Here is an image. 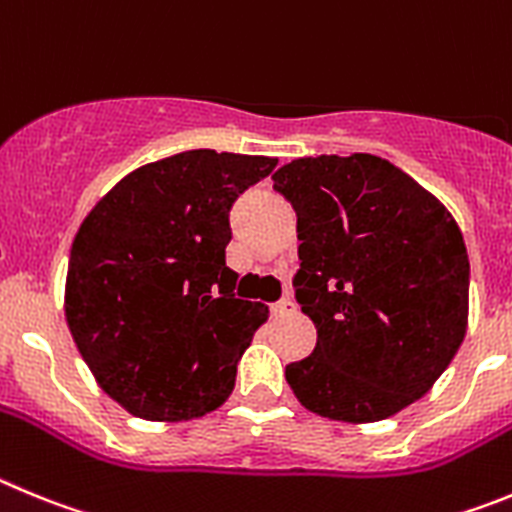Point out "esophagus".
<instances>
[{
    "label": "esophagus",
    "instance_id": "1",
    "mask_svg": "<svg viewBox=\"0 0 512 512\" xmlns=\"http://www.w3.org/2000/svg\"><path fill=\"white\" fill-rule=\"evenodd\" d=\"M296 308V303L290 301V298H280V301H275L273 306H270V311L275 313V316H285V313H290Z\"/></svg>",
    "mask_w": 512,
    "mask_h": 512
}]
</instances>
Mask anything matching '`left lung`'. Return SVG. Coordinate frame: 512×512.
I'll list each match as a JSON object with an SVG mask.
<instances>
[{
    "label": "left lung",
    "mask_w": 512,
    "mask_h": 512,
    "mask_svg": "<svg viewBox=\"0 0 512 512\" xmlns=\"http://www.w3.org/2000/svg\"><path fill=\"white\" fill-rule=\"evenodd\" d=\"M273 181L296 209L293 288L319 331L285 380L331 421L395 416L431 390L467 331L469 260L457 222L377 155L298 158Z\"/></svg>",
    "instance_id": "left-lung-1"
}]
</instances>
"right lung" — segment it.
Returning <instances> with one entry per match:
<instances>
[{"label":"right lung","mask_w":512,"mask_h":512,"mask_svg":"<svg viewBox=\"0 0 512 512\" xmlns=\"http://www.w3.org/2000/svg\"><path fill=\"white\" fill-rule=\"evenodd\" d=\"M278 165L188 150L124 176L71 247L66 319L109 398L145 421H188L229 398L237 362L267 319L237 298L229 211Z\"/></svg>","instance_id":"right-lung-1"}]
</instances>
